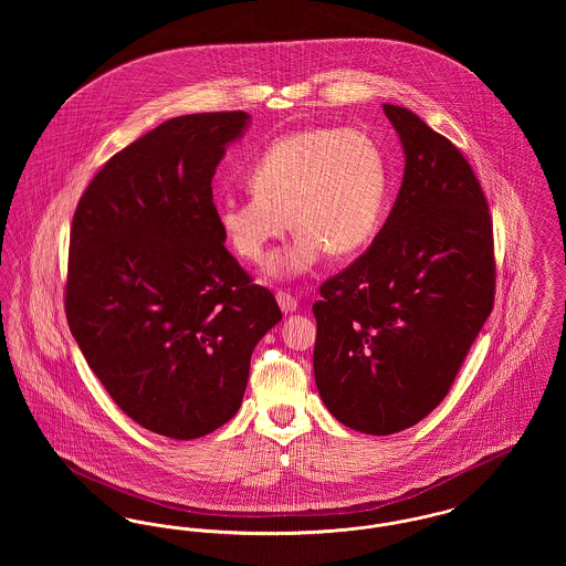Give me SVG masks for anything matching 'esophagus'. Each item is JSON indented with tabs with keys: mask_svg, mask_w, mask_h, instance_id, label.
Segmentation results:
<instances>
[{
	"mask_svg": "<svg viewBox=\"0 0 566 566\" xmlns=\"http://www.w3.org/2000/svg\"><path fill=\"white\" fill-rule=\"evenodd\" d=\"M275 298H277V303H280V307H282V312H284V314L295 312L296 298L295 295H291L289 291H277V293H275Z\"/></svg>",
	"mask_w": 566,
	"mask_h": 566,
	"instance_id": "34e87169",
	"label": "esophagus"
}]
</instances>
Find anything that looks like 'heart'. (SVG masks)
I'll use <instances>...</instances> for the list:
<instances>
[{"instance_id":"obj_1","label":"heart","mask_w":566,"mask_h":566,"mask_svg":"<svg viewBox=\"0 0 566 566\" xmlns=\"http://www.w3.org/2000/svg\"><path fill=\"white\" fill-rule=\"evenodd\" d=\"M248 185L250 195L218 203L227 242L245 261L263 263L293 222L295 240L271 259L270 271L296 275L324 252L350 256L374 240L386 210L388 165L374 135L314 127L273 139L250 165Z\"/></svg>"}]
</instances>
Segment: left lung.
<instances>
[{"mask_svg":"<svg viewBox=\"0 0 566 566\" xmlns=\"http://www.w3.org/2000/svg\"><path fill=\"white\" fill-rule=\"evenodd\" d=\"M405 176L376 240L321 286L314 376L346 427L392 434L450 392L496 291L492 216L457 146L411 109L384 104Z\"/></svg>","mask_w":566,"mask_h":566,"instance_id":"obj_1","label":"left lung"}]
</instances>
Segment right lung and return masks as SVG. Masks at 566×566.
<instances>
[{
    "label": "right lung",
    "mask_w": 566,
    "mask_h": 566,
    "mask_svg": "<svg viewBox=\"0 0 566 566\" xmlns=\"http://www.w3.org/2000/svg\"><path fill=\"white\" fill-rule=\"evenodd\" d=\"M245 123L240 109L163 123L95 174L72 220L70 331L114 403L180 441L238 413L252 350L282 321L224 248L212 199Z\"/></svg>",
    "instance_id": "1"
}]
</instances>
